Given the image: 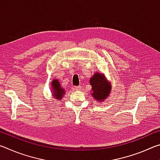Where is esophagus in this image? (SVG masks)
Masks as SVG:
<instances>
[{
	"label": "esophagus",
	"mask_w": 160,
	"mask_h": 160,
	"mask_svg": "<svg viewBox=\"0 0 160 160\" xmlns=\"http://www.w3.org/2000/svg\"><path fill=\"white\" fill-rule=\"evenodd\" d=\"M75 90H80L81 89H82V87H81V86H76V87H75Z\"/></svg>",
	"instance_id": "obj_1"
}]
</instances>
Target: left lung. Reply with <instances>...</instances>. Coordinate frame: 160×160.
Wrapping results in <instances>:
<instances>
[{"mask_svg":"<svg viewBox=\"0 0 160 160\" xmlns=\"http://www.w3.org/2000/svg\"><path fill=\"white\" fill-rule=\"evenodd\" d=\"M92 85V96L98 102H103L109 97L111 92L110 82H108L104 74L96 72L90 80Z\"/></svg>","mask_w":160,"mask_h":160,"instance_id":"obj_1","label":"left lung"}]
</instances>
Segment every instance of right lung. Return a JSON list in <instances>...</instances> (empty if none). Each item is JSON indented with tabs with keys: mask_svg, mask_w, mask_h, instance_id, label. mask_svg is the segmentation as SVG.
Here are the masks:
<instances>
[{
	"mask_svg": "<svg viewBox=\"0 0 160 160\" xmlns=\"http://www.w3.org/2000/svg\"><path fill=\"white\" fill-rule=\"evenodd\" d=\"M51 92L54 98L56 99H61L63 98L66 90L61 86L60 82L57 79L53 80L51 82Z\"/></svg>",
	"mask_w": 160,
	"mask_h": 160,
	"instance_id": "obj_1",
	"label": "right lung"
}]
</instances>
